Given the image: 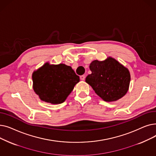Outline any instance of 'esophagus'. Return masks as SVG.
<instances>
[{"label": "esophagus", "instance_id": "obj_1", "mask_svg": "<svg viewBox=\"0 0 156 156\" xmlns=\"http://www.w3.org/2000/svg\"><path fill=\"white\" fill-rule=\"evenodd\" d=\"M80 80H81L83 81V80H85V75H81V76H80Z\"/></svg>", "mask_w": 156, "mask_h": 156}]
</instances>
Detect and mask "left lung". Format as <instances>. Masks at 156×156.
Masks as SVG:
<instances>
[{"instance_id": "obj_1", "label": "left lung", "mask_w": 156, "mask_h": 156, "mask_svg": "<svg viewBox=\"0 0 156 156\" xmlns=\"http://www.w3.org/2000/svg\"><path fill=\"white\" fill-rule=\"evenodd\" d=\"M90 69L92 73L86 77L85 81L104 101H117L128 92L129 72L112 57L104 61H94L90 64Z\"/></svg>"}]
</instances>
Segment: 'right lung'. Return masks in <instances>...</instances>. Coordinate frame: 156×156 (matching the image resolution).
<instances>
[{"mask_svg": "<svg viewBox=\"0 0 156 156\" xmlns=\"http://www.w3.org/2000/svg\"><path fill=\"white\" fill-rule=\"evenodd\" d=\"M32 79L34 91L40 99L54 104L64 102L80 81L71 66L48 63L33 73Z\"/></svg>", "mask_w": 156, "mask_h": 156, "instance_id": "1", "label": "right lung"}]
</instances>
